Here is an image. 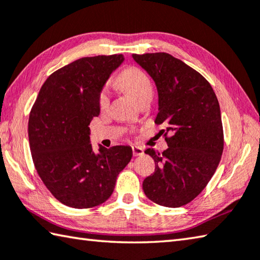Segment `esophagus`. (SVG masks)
<instances>
[{
	"label": "esophagus",
	"mask_w": 260,
	"mask_h": 260,
	"mask_svg": "<svg viewBox=\"0 0 260 260\" xmlns=\"http://www.w3.org/2000/svg\"><path fill=\"white\" fill-rule=\"evenodd\" d=\"M132 149H133L134 157H138V155H142V154H143V148H141V146L134 145Z\"/></svg>",
	"instance_id": "esophagus-1"
}]
</instances>
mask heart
Wrapping results in <instances>:
<instances>
[{"label":"heart","mask_w":260,"mask_h":260,"mask_svg":"<svg viewBox=\"0 0 260 260\" xmlns=\"http://www.w3.org/2000/svg\"><path fill=\"white\" fill-rule=\"evenodd\" d=\"M117 82L138 102L146 94L152 93V84L150 78L143 70L138 67H129L122 70L117 78ZM98 102L101 109H106L109 105V92L107 88H103L99 94Z\"/></svg>","instance_id":"1"}]
</instances>
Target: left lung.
<instances>
[{
    "label": "left lung",
    "instance_id": "8db88e82",
    "mask_svg": "<svg viewBox=\"0 0 260 260\" xmlns=\"http://www.w3.org/2000/svg\"><path fill=\"white\" fill-rule=\"evenodd\" d=\"M157 86L158 115L168 149L144 152L153 158L154 173L143 181L151 201L177 208L201 193L214 175L224 149L220 108L207 79L173 55L133 54Z\"/></svg>",
    "mask_w": 260,
    "mask_h": 260
}]
</instances>
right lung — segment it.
<instances>
[{
    "instance_id": "right-lung-1",
    "label": "right lung",
    "mask_w": 260,
    "mask_h": 260,
    "mask_svg": "<svg viewBox=\"0 0 260 260\" xmlns=\"http://www.w3.org/2000/svg\"><path fill=\"white\" fill-rule=\"evenodd\" d=\"M124 61L122 54L87 56L60 68L41 87L28 121L35 168L56 200L92 208L108 200L131 161L128 145L94 152L89 122L100 115L99 94Z\"/></svg>"
}]
</instances>
